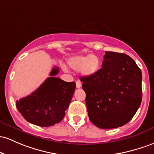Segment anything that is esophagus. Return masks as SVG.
Wrapping results in <instances>:
<instances>
[{
  "mask_svg": "<svg viewBox=\"0 0 154 154\" xmlns=\"http://www.w3.org/2000/svg\"><path fill=\"white\" fill-rule=\"evenodd\" d=\"M81 86H82V84L80 83V81H77L76 82V87H77V88H81Z\"/></svg>",
  "mask_w": 154,
  "mask_h": 154,
  "instance_id": "1",
  "label": "esophagus"
}]
</instances>
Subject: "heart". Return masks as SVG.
Segmentation results:
<instances>
[{"label": "heart", "instance_id": "1", "mask_svg": "<svg viewBox=\"0 0 154 154\" xmlns=\"http://www.w3.org/2000/svg\"><path fill=\"white\" fill-rule=\"evenodd\" d=\"M67 65L74 71H80L84 77H91L99 71L101 60L97 55H75L67 60Z\"/></svg>", "mask_w": 154, "mask_h": 154}]
</instances>
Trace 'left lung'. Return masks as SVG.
I'll return each instance as SVG.
<instances>
[{"label": "left lung", "mask_w": 154, "mask_h": 154, "mask_svg": "<svg viewBox=\"0 0 154 154\" xmlns=\"http://www.w3.org/2000/svg\"><path fill=\"white\" fill-rule=\"evenodd\" d=\"M102 68L81 77L89 119L100 129L127 124L142 102V72L124 53L105 52Z\"/></svg>", "instance_id": "8db88e82"}]
</instances>
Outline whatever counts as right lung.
I'll use <instances>...</instances> for the list:
<instances>
[{
	"instance_id": "right-lung-1",
	"label": "right lung",
	"mask_w": 154,
	"mask_h": 154,
	"mask_svg": "<svg viewBox=\"0 0 154 154\" xmlns=\"http://www.w3.org/2000/svg\"><path fill=\"white\" fill-rule=\"evenodd\" d=\"M54 67L50 76L29 96L17 100L18 111L27 121L39 126H53L63 120L75 91L74 82H65L55 76Z\"/></svg>"
}]
</instances>
